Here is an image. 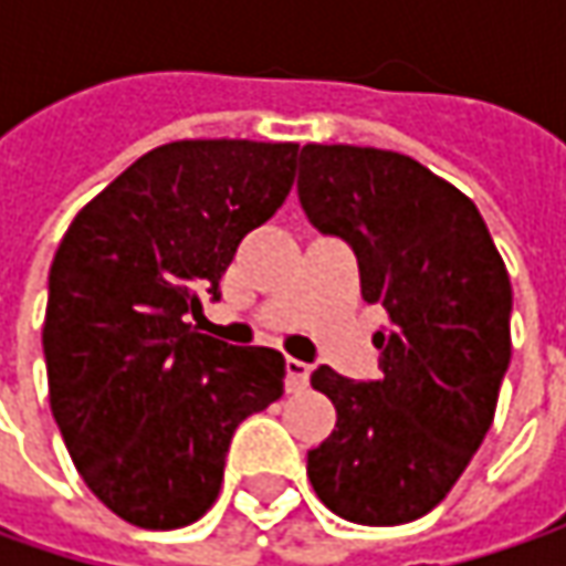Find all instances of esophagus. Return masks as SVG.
Returning a JSON list of instances; mask_svg holds the SVG:
<instances>
[{
    "label": "esophagus",
    "mask_w": 566,
    "mask_h": 566,
    "mask_svg": "<svg viewBox=\"0 0 566 566\" xmlns=\"http://www.w3.org/2000/svg\"><path fill=\"white\" fill-rule=\"evenodd\" d=\"M312 378V365L302 359H286V387L290 390H302Z\"/></svg>",
    "instance_id": "obj_1"
}]
</instances>
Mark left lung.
Wrapping results in <instances>:
<instances>
[{
  "mask_svg": "<svg viewBox=\"0 0 566 566\" xmlns=\"http://www.w3.org/2000/svg\"><path fill=\"white\" fill-rule=\"evenodd\" d=\"M298 166L308 220L353 245L361 298L387 312L378 380L331 365L312 375L337 428L308 450V479L343 520L412 523L444 501L494 422L511 365V276L475 205L419 160L305 144Z\"/></svg>",
  "mask_w": 566,
  "mask_h": 566,
  "instance_id": "obj_1",
  "label": "left lung"
}]
</instances>
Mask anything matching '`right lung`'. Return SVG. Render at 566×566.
Wrapping results in <instances>:
<instances>
[{
  "label": "right lung",
  "instance_id": "1",
  "mask_svg": "<svg viewBox=\"0 0 566 566\" xmlns=\"http://www.w3.org/2000/svg\"><path fill=\"white\" fill-rule=\"evenodd\" d=\"M293 142L188 138L147 150L77 210L50 268L43 356L72 463L142 530L201 520L232 431L283 397L286 359L201 334V295L295 179Z\"/></svg>",
  "mask_w": 566,
  "mask_h": 566
}]
</instances>
